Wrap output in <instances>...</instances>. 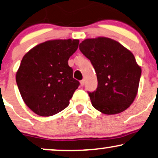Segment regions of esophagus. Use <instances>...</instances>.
Instances as JSON below:
<instances>
[{
    "label": "esophagus",
    "mask_w": 158,
    "mask_h": 158,
    "mask_svg": "<svg viewBox=\"0 0 158 158\" xmlns=\"http://www.w3.org/2000/svg\"><path fill=\"white\" fill-rule=\"evenodd\" d=\"M84 84H85V80H82V81H81V85L83 86Z\"/></svg>",
    "instance_id": "1"
}]
</instances>
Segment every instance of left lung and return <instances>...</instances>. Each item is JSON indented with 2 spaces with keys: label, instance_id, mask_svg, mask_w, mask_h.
I'll use <instances>...</instances> for the list:
<instances>
[{
  "label": "left lung",
  "instance_id": "1",
  "mask_svg": "<svg viewBox=\"0 0 158 158\" xmlns=\"http://www.w3.org/2000/svg\"><path fill=\"white\" fill-rule=\"evenodd\" d=\"M79 48L97 73V89L88 92L94 107L106 114L128 108L136 97L142 74L134 54L120 43L104 37L85 39Z\"/></svg>",
  "mask_w": 158,
  "mask_h": 158
}]
</instances>
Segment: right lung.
<instances>
[{
  "mask_svg": "<svg viewBox=\"0 0 158 158\" xmlns=\"http://www.w3.org/2000/svg\"><path fill=\"white\" fill-rule=\"evenodd\" d=\"M79 40H53L37 45L24 55L16 81L24 103L40 116H52L69 104L80 83L73 78L69 58Z\"/></svg>",
  "mask_w": 158,
  "mask_h": 158,
  "instance_id": "obj_1",
  "label": "right lung"
}]
</instances>
